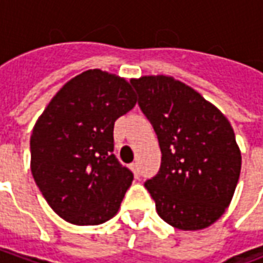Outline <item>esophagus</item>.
Returning a JSON list of instances; mask_svg holds the SVG:
<instances>
[{
    "instance_id": "esophagus-1",
    "label": "esophagus",
    "mask_w": 263,
    "mask_h": 263,
    "mask_svg": "<svg viewBox=\"0 0 263 263\" xmlns=\"http://www.w3.org/2000/svg\"><path fill=\"white\" fill-rule=\"evenodd\" d=\"M131 169L132 172L135 173V176H139V166H138L137 162H134V163H131Z\"/></svg>"
}]
</instances>
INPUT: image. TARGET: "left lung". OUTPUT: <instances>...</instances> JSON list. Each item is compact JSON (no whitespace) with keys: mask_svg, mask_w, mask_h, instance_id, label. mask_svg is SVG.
Listing matches in <instances>:
<instances>
[{"mask_svg":"<svg viewBox=\"0 0 263 263\" xmlns=\"http://www.w3.org/2000/svg\"><path fill=\"white\" fill-rule=\"evenodd\" d=\"M134 87L162 152L158 175L145 183L158 214L183 231L207 228L226 213L241 173L230 121L171 76H143Z\"/></svg>","mask_w":263,"mask_h":263,"instance_id":"left-lung-1","label":"left lung"}]
</instances>
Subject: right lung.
<instances>
[{
	"mask_svg": "<svg viewBox=\"0 0 263 263\" xmlns=\"http://www.w3.org/2000/svg\"><path fill=\"white\" fill-rule=\"evenodd\" d=\"M134 80L83 71L56 92L31 135V171L56 214L76 226L112 218L134 180L115 158L114 122L137 104Z\"/></svg>",
	"mask_w": 263,
	"mask_h": 263,
	"instance_id": "1",
	"label": "right lung"
}]
</instances>
